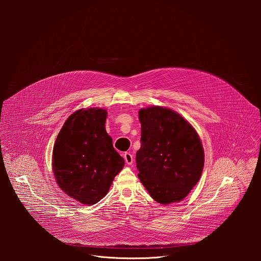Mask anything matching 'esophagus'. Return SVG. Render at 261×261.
Listing matches in <instances>:
<instances>
[{
    "label": "esophagus",
    "instance_id": "34e87169",
    "mask_svg": "<svg viewBox=\"0 0 261 261\" xmlns=\"http://www.w3.org/2000/svg\"><path fill=\"white\" fill-rule=\"evenodd\" d=\"M123 158H124V161L127 165H132L133 162H134V158H133V154L130 152H125L123 154Z\"/></svg>",
    "mask_w": 261,
    "mask_h": 261
}]
</instances>
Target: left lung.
<instances>
[{"instance_id":"1","label":"left lung","mask_w":261,"mask_h":261,"mask_svg":"<svg viewBox=\"0 0 261 261\" xmlns=\"http://www.w3.org/2000/svg\"><path fill=\"white\" fill-rule=\"evenodd\" d=\"M142 145L136 162L139 178L150 197L169 205L186 198L204 168L202 142L192 124L168 108L139 112Z\"/></svg>"}]
</instances>
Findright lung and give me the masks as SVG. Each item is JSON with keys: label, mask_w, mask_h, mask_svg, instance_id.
Returning a JSON list of instances; mask_svg holds the SVG:
<instances>
[{"label": "right lung", "mask_w": 261, "mask_h": 261, "mask_svg": "<svg viewBox=\"0 0 261 261\" xmlns=\"http://www.w3.org/2000/svg\"><path fill=\"white\" fill-rule=\"evenodd\" d=\"M108 112L100 108L73 112L60 129L53 148L56 183L81 204L99 202L122 170L124 160L106 130Z\"/></svg>", "instance_id": "add662e5"}]
</instances>
